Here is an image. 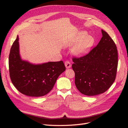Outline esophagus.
<instances>
[{
    "label": "esophagus",
    "mask_w": 128,
    "mask_h": 128,
    "mask_svg": "<svg viewBox=\"0 0 128 128\" xmlns=\"http://www.w3.org/2000/svg\"><path fill=\"white\" fill-rule=\"evenodd\" d=\"M65 67L67 68H69L71 67L70 63L69 61H68V60L65 62Z\"/></svg>",
    "instance_id": "esophagus-1"
}]
</instances>
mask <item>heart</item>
Here are the masks:
<instances>
[{"mask_svg":"<svg viewBox=\"0 0 128 128\" xmlns=\"http://www.w3.org/2000/svg\"><path fill=\"white\" fill-rule=\"evenodd\" d=\"M84 37V35H82L81 37L76 38L74 40H67L64 42V46L66 47L74 46L80 43L82 39ZM92 42V39L91 37H88L84 39L83 41L76 46L74 49V53L75 55L80 56L84 54L88 50L90 47Z\"/></svg>","mask_w":128,"mask_h":128,"instance_id":"obj_1","label":"heart"}]
</instances>
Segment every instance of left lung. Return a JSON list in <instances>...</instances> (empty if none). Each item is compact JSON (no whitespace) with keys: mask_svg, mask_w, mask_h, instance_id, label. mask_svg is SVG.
<instances>
[{"mask_svg":"<svg viewBox=\"0 0 128 128\" xmlns=\"http://www.w3.org/2000/svg\"><path fill=\"white\" fill-rule=\"evenodd\" d=\"M102 37L88 54L72 58L77 89L88 96L100 94L115 81L118 66V52L113 40L102 30Z\"/></svg>","mask_w":128,"mask_h":128,"instance_id":"left-lung-1","label":"left lung"}]
</instances>
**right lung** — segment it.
<instances>
[{
    "label": "right lung",
    "instance_id": "1",
    "mask_svg": "<svg viewBox=\"0 0 128 128\" xmlns=\"http://www.w3.org/2000/svg\"><path fill=\"white\" fill-rule=\"evenodd\" d=\"M9 68L11 82L16 89L32 97L47 94L66 70L62 60L36 65L22 60L20 54L18 36L10 49Z\"/></svg>",
    "mask_w": 128,
    "mask_h": 128
}]
</instances>
